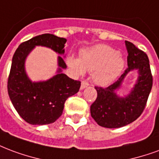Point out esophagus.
<instances>
[{
    "mask_svg": "<svg viewBox=\"0 0 159 159\" xmlns=\"http://www.w3.org/2000/svg\"><path fill=\"white\" fill-rule=\"evenodd\" d=\"M89 85V82H87L86 80H83V82H82V83H81V89H84Z\"/></svg>",
    "mask_w": 159,
    "mask_h": 159,
    "instance_id": "1",
    "label": "esophagus"
}]
</instances>
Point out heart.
Wrapping results in <instances>:
<instances>
[{
  "label": "heart",
  "instance_id": "1",
  "mask_svg": "<svg viewBox=\"0 0 159 159\" xmlns=\"http://www.w3.org/2000/svg\"><path fill=\"white\" fill-rule=\"evenodd\" d=\"M67 64L79 74H83L84 70L95 71V83L107 86L118 77L124 68L125 61L117 50L107 45H97L83 50L80 60L68 57Z\"/></svg>",
  "mask_w": 159,
  "mask_h": 159
}]
</instances>
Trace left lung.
<instances>
[{
	"label": "left lung",
	"mask_w": 159,
	"mask_h": 159,
	"mask_svg": "<svg viewBox=\"0 0 159 159\" xmlns=\"http://www.w3.org/2000/svg\"><path fill=\"white\" fill-rule=\"evenodd\" d=\"M125 43L128 53V67L109 87H95L97 98L92 103L90 111L95 121L103 127H122L136 120L145 109L152 87V75L147 54L129 41ZM133 70H138L139 73L136 85L126 97H119L115 91L120 87L124 76Z\"/></svg>",
	"instance_id": "1"
}]
</instances>
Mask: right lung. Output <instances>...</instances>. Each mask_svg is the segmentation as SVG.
Returning <instances> with one entry per match:
<instances>
[{"label": "right lung", "instance_id": "obj_1", "mask_svg": "<svg viewBox=\"0 0 159 159\" xmlns=\"http://www.w3.org/2000/svg\"><path fill=\"white\" fill-rule=\"evenodd\" d=\"M66 42L64 38L44 34L22 43L14 53L8 76V94L17 112L29 124L54 123L62 115L66 100L79 91L81 82L61 72L66 65L61 56H58L57 74L52 78L33 83L26 74L25 60L36 45L48 47L63 55Z\"/></svg>", "mask_w": 159, "mask_h": 159}]
</instances>
